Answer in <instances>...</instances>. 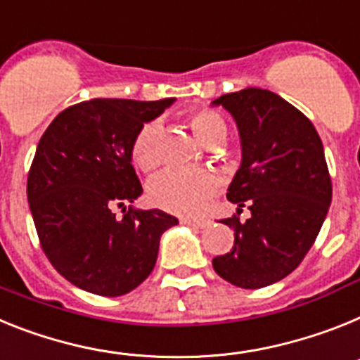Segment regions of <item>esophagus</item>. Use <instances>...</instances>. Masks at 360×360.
Returning a JSON list of instances; mask_svg holds the SVG:
<instances>
[{"label":"esophagus","instance_id":"esophagus-1","mask_svg":"<svg viewBox=\"0 0 360 360\" xmlns=\"http://www.w3.org/2000/svg\"><path fill=\"white\" fill-rule=\"evenodd\" d=\"M181 224H188L193 228H206L208 226V221L206 219H190V217H181Z\"/></svg>","mask_w":360,"mask_h":360}]
</instances>
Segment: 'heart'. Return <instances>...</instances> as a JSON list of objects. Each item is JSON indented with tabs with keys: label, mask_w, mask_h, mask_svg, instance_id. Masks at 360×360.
<instances>
[{
	"label": "heart",
	"mask_w": 360,
	"mask_h": 360,
	"mask_svg": "<svg viewBox=\"0 0 360 360\" xmlns=\"http://www.w3.org/2000/svg\"><path fill=\"white\" fill-rule=\"evenodd\" d=\"M190 128L199 141L206 146L221 143L226 136V124L217 112L210 108H195L188 115ZM161 136V124L148 121L136 132L130 146V155L137 168L152 172L159 165L158 143ZM217 179L208 170H186L168 168L161 172L148 184V198L152 205L172 214L190 215L208 201L215 190Z\"/></svg>",
	"instance_id": "heart-1"
}]
</instances>
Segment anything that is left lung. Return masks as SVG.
Instances as JSON below:
<instances>
[{
	"mask_svg": "<svg viewBox=\"0 0 360 360\" xmlns=\"http://www.w3.org/2000/svg\"><path fill=\"white\" fill-rule=\"evenodd\" d=\"M212 105L233 115L243 152L226 193L237 215L221 221L233 230V248L212 264L233 286L264 288L301 264L326 219L331 179L323 141L301 110L270 90L250 86ZM245 204L252 215L240 224Z\"/></svg>",
	"mask_w": 360,
	"mask_h": 360,
	"instance_id": "obj_1",
	"label": "left lung"
}]
</instances>
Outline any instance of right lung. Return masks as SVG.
<instances>
[{"mask_svg":"<svg viewBox=\"0 0 360 360\" xmlns=\"http://www.w3.org/2000/svg\"><path fill=\"white\" fill-rule=\"evenodd\" d=\"M174 98L90 99L65 108L37 143L27 198L41 248L74 286L103 297L132 292L152 274L174 215L136 210L143 186L132 167L136 132ZM124 208L115 219L113 208Z\"/></svg>","mask_w":360,"mask_h":360,"instance_id":"obj_1","label":"right lung"}]
</instances>
